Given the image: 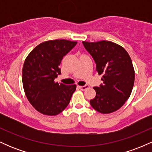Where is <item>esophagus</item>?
<instances>
[{"label":"esophagus","mask_w":152,"mask_h":152,"mask_svg":"<svg viewBox=\"0 0 152 152\" xmlns=\"http://www.w3.org/2000/svg\"><path fill=\"white\" fill-rule=\"evenodd\" d=\"M89 88V86H88V85H85V86H79V88L82 91H84L87 89V88Z\"/></svg>","instance_id":"obj_1"}]
</instances>
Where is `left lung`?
Segmentation results:
<instances>
[{
	"label": "left lung",
	"mask_w": 152,
	"mask_h": 152,
	"mask_svg": "<svg viewBox=\"0 0 152 152\" xmlns=\"http://www.w3.org/2000/svg\"><path fill=\"white\" fill-rule=\"evenodd\" d=\"M83 45L93 57L103 83L94 87L95 98L90 104L96 111L109 114L121 107L129 98L135 73L132 59L123 47L108 41L86 42Z\"/></svg>",
	"instance_id": "1"
}]
</instances>
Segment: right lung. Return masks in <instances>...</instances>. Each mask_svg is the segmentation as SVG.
<instances>
[{"mask_svg":"<svg viewBox=\"0 0 152 152\" xmlns=\"http://www.w3.org/2000/svg\"><path fill=\"white\" fill-rule=\"evenodd\" d=\"M76 41L64 39L40 43L26 57L23 67V86L28 100L41 114L55 116L69 105L76 85L54 81L61 74L60 64Z\"/></svg>","mask_w":152,"mask_h":152,"instance_id":"obj_1","label":"right lung"}]
</instances>
